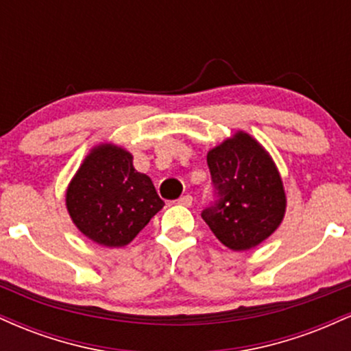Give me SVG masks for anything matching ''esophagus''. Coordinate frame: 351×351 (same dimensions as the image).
<instances>
[{
  "instance_id": "obj_1",
  "label": "esophagus",
  "mask_w": 351,
  "mask_h": 351,
  "mask_svg": "<svg viewBox=\"0 0 351 351\" xmlns=\"http://www.w3.org/2000/svg\"><path fill=\"white\" fill-rule=\"evenodd\" d=\"M178 204H181V206L189 208V206H191V204H193V196H191V195L181 196V198L178 199Z\"/></svg>"
}]
</instances>
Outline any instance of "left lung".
<instances>
[{
    "label": "left lung",
    "mask_w": 351,
    "mask_h": 351,
    "mask_svg": "<svg viewBox=\"0 0 351 351\" xmlns=\"http://www.w3.org/2000/svg\"><path fill=\"white\" fill-rule=\"evenodd\" d=\"M216 199L201 217L226 247L247 251L280 226L285 191L276 163L263 145L237 132L208 152Z\"/></svg>",
    "instance_id": "obj_1"
}]
</instances>
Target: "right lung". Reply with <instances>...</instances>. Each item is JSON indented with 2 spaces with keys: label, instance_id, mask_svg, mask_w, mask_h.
Listing matches in <instances>:
<instances>
[{
  "label": "right lung",
  "instance_id": "1",
  "mask_svg": "<svg viewBox=\"0 0 351 351\" xmlns=\"http://www.w3.org/2000/svg\"><path fill=\"white\" fill-rule=\"evenodd\" d=\"M72 223L106 247L127 245L165 206L152 180L134 168L123 148L102 143L92 148L66 191Z\"/></svg>",
  "mask_w": 351,
  "mask_h": 351
}]
</instances>
